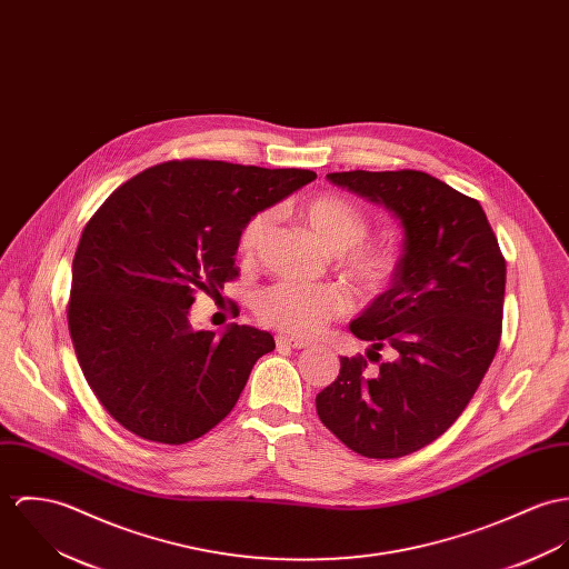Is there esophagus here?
I'll return each instance as SVG.
<instances>
[{
    "label": "esophagus",
    "instance_id": "esophagus-1",
    "mask_svg": "<svg viewBox=\"0 0 569 569\" xmlns=\"http://www.w3.org/2000/svg\"><path fill=\"white\" fill-rule=\"evenodd\" d=\"M277 345L279 347H292V349H306L312 342L303 340V338H295V336H277Z\"/></svg>",
    "mask_w": 569,
    "mask_h": 569
}]
</instances>
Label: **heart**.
<instances>
[{"label":"heart","instance_id":"1","mask_svg":"<svg viewBox=\"0 0 569 569\" xmlns=\"http://www.w3.org/2000/svg\"><path fill=\"white\" fill-rule=\"evenodd\" d=\"M306 224L329 253L340 254V268L362 292H379L397 268V254L390 247L362 242L369 233L365 213L349 200L322 193L301 207ZM270 211H259L240 233V253L251 259L261 247ZM349 310V297L338 286H308L279 281L257 297V316L286 333L315 336L327 320Z\"/></svg>","mask_w":569,"mask_h":569}]
</instances>
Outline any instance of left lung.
<instances>
[{
    "label": "left lung",
    "mask_w": 569,
    "mask_h": 569,
    "mask_svg": "<svg viewBox=\"0 0 569 569\" xmlns=\"http://www.w3.org/2000/svg\"><path fill=\"white\" fill-rule=\"evenodd\" d=\"M327 179L401 222L403 251L390 288L351 320L369 362L340 358L316 412L349 449L401 458L460 417L491 367L505 310L506 261L478 200L417 172H331ZM386 348L390 361L378 351Z\"/></svg>",
    "instance_id": "8db88e82"
}]
</instances>
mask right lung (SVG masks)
Here are the masks:
<instances>
[{
    "mask_svg": "<svg viewBox=\"0 0 569 569\" xmlns=\"http://www.w3.org/2000/svg\"><path fill=\"white\" fill-rule=\"evenodd\" d=\"M315 179L297 168L168 161L132 177L87 222L67 322L87 383L128 432L181 445L233 410L274 340L238 322L220 336L193 331V295L236 279L244 224Z\"/></svg>",
    "mask_w": 569,
    "mask_h": 569,
    "instance_id": "obj_1",
    "label": "right lung"
}]
</instances>
